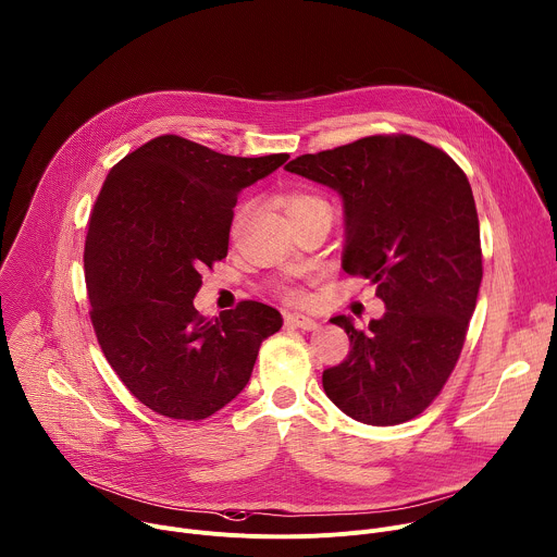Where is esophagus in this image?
<instances>
[{
  "label": "esophagus",
  "instance_id": "34e87169",
  "mask_svg": "<svg viewBox=\"0 0 557 557\" xmlns=\"http://www.w3.org/2000/svg\"><path fill=\"white\" fill-rule=\"evenodd\" d=\"M286 324L293 326V329H301V331H314L317 329V322L312 320V317H306V314H299V312L286 314Z\"/></svg>",
  "mask_w": 557,
  "mask_h": 557
}]
</instances>
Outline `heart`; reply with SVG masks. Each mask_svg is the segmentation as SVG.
<instances>
[{
  "label": "heart",
  "instance_id": "heart-1",
  "mask_svg": "<svg viewBox=\"0 0 557 557\" xmlns=\"http://www.w3.org/2000/svg\"><path fill=\"white\" fill-rule=\"evenodd\" d=\"M314 202H322V200H320V198H314V196H310V194H301V191H297V194H290V196H286V198H284V209H286V211H290V209L306 207V205H314ZM286 299H290V301L299 304V301H304V293H301L299 288H288V290H286Z\"/></svg>",
  "mask_w": 557,
  "mask_h": 557
}]
</instances>
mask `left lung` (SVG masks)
<instances>
[{"instance_id": "left-lung-1", "label": "left lung", "mask_w": 557, "mask_h": 557, "mask_svg": "<svg viewBox=\"0 0 557 557\" xmlns=\"http://www.w3.org/2000/svg\"><path fill=\"white\" fill-rule=\"evenodd\" d=\"M286 172L344 200L342 267L370 280L385 312L366 331L333 317L348 357L324 370L329 399L368 425L419 417L449 379L483 280L481 226L465 172L410 134H379L304 153Z\"/></svg>"}]
</instances>
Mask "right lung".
<instances>
[{"label":"right lung","instance_id":"1","mask_svg":"<svg viewBox=\"0 0 557 557\" xmlns=\"http://www.w3.org/2000/svg\"><path fill=\"white\" fill-rule=\"evenodd\" d=\"M288 153L226 156L176 134L119 161L88 222L84 269L99 346L149 410L202 421L251 379L258 350L282 329L262 301L207 320L194 297L202 269L226 258L237 194Z\"/></svg>","mask_w":557,"mask_h":557}]
</instances>
